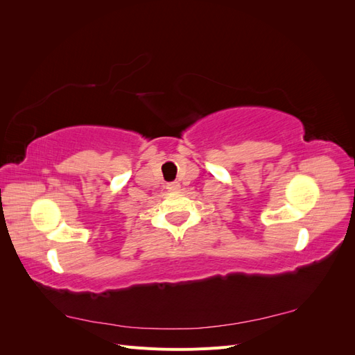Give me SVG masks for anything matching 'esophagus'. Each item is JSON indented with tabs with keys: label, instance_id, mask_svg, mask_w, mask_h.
I'll list each match as a JSON object with an SVG mask.
<instances>
[{
	"label": "esophagus",
	"instance_id": "obj_1",
	"mask_svg": "<svg viewBox=\"0 0 355 355\" xmlns=\"http://www.w3.org/2000/svg\"><path fill=\"white\" fill-rule=\"evenodd\" d=\"M167 189L170 192H179L180 191V184H179V182H170V184H167Z\"/></svg>",
	"mask_w": 355,
	"mask_h": 355
}]
</instances>
